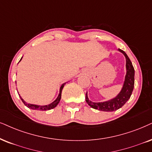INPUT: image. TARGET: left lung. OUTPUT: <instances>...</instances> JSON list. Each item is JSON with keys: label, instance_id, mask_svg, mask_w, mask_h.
<instances>
[{"label": "left lung", "instance_id": "8db88e82", "mask_svg": "<svg viewBox=\"0 0 152 152\" xmlns=\"http://www.w3.org/2000/svg\"><path fill=\"white\" fill-rule=\"evenodd\" d=\"M118 50L121 52L126 57V70H127L121 91L115 98L109 101L103 102H93L89 100L87 93H86V101L92 108L103 111H116L117 109L121 108L126 103V102L130 99V96L132 95V90L134 88V84H135V69L132 66L131 61L128 57V55H126V53L121 49H118Z\"/></svg>", "mask_w": 152, "mask_h": 152}]
</instances>
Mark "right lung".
<instances>
[{
    "label": "right lung",
    "mask_w": 152,
    "mask_h": 152,
    "mask_svg": "<svg viewBox=\"0 0 152 152\" xmlns=\"http://www.w3.org/2000/svg\"><path fill=\"white\" fill-rule=\"evenodd\" d=\"M22 58H21V59H22ZM21 59H20V60H21ZM64 85H65V83L62 84V85L61 86L60 90H59V94L58 97H57V98L55 99V100L53 102H52L51 104H48V105H44V106H40V105L31 104L26 103V102H25L24 99H23L21 97H20V99H22V102L24 104L25 106H26V107H28V108H29L31 109H34V110H38V111H48V110H50V109H52L55 108V107H56L57 104H58V103L59 102V101H60L61 96H62V90L63 89V88H64Z\"/></svg>",
    "instance_id": "right-lung-1"
}]
</instances>
